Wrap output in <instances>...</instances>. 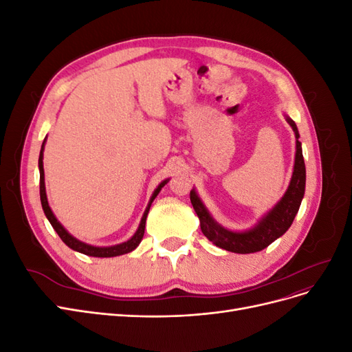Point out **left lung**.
<instances>
[{
	"label": "left lung",
	"instance_id": "8db88e82",
	"mask_svg": "<svg viewBox=\"0 0 352 352\" xmlns=\"http://www.w3.org/2000/svg\"><path fill=\"white\" fill-rule=\"evenodd\" d=\"M286 122L291 124L296 138V153L292 179L282 199L258 221V225H255L252 229L245 232H232L225 229L210 216L208 210L198 198L195 189L190 190V202H192L194 210L199 219L201 230L216 247L238 254L257 252L267 248L272 242L280 238L291 228L304 198L305 164L301 142L298 141L300 133H298L296 124L289 117H286Z\"/></svg>",
	"mask_w": 352,
	"mask_h": 352
}]
</instances>
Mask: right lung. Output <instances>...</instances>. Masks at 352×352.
I'll return each instance as SVG.
<instances>
[{
	"label": "right lung",
	"instance_id": "1",
	"mask_svg": "<svg viewBox=\"0 0 352 352\" xmlns=\"http://www.w3.org/2000/svg\"><path fill=\"white\" fill-rule=\"evenodd\" d=\"M44 145H45V140L44 142H42V146H41V153H39V162H38V166H39V195H41V204H42V210H44L47 219L50 220L51 226L54 228V230L58 233V236L61 238V241L65 242L69 248L78 251V252H82L85 255H89V257H117V255H123V254H127L133 251L138 245L141 243L142 238H144V232H145V221H146V216H148V211H150V207L153 204V201L155 199V197L158 195L160 190H162V188L168 182V179L163 180L162 184H160L157 186V189L154 190V194L150 199V202H148V207L145 208L144 211V216L141 219V223H140V228H138V230L135 232V235L123 243H117V245H113V247H94V245H88L79 239H76L74 236H72L70 233L61 226V223L56 219V216L52 214V211L48 206V199H47V192H45V179H44V162H42V158H44Z\"/></svg>",
	"mask_w": 352,
	"mask_h": 352
}]
</instances>
